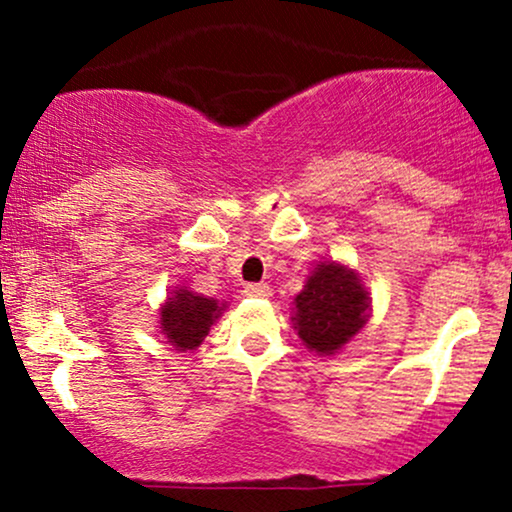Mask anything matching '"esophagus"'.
Segmentation results:
<instances>
[{
  "instance_id": "esophagus-1",
  "label": "esophagus",
  "mask_w": 512,
  "mask_h": 512,
  "mask_svg": "<svg viewBox=\"0 0 512 512\" xmlns=\"http://www.w3.org/2000/svg\"><path fill=\"white\" fill-rule=\"evenodd\" d=\"M245 296L269 298V296H272V289H269V284H248V286H245Z\"/></svg>"
}]
</instances>
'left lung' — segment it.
Segmentation results:
<instances>
[{
	"mask_svg": "<svg viewBox=\"0 0 512 512\" xmlns=\"http://www.w3.org/2000/svg\"><path fill=\"white\" fill-rule=\"evenodd\" d=\"M293 327L310 351L330 356L368 322L370 298L354 269L320 262L293 298Z\"/></svg>",
	"mask_w": 512,
	"mask_h": 512,
	"instance_id": "1",
	"label": "left lung"
}]
</instances>
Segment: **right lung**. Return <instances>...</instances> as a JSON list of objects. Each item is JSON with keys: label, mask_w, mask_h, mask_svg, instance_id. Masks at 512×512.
I'll return each mask as SVG.
<instances>
[{"label": "right lung", "mask_w": 512, "mask_h": 512, "mask_svg": "<svg viewBox=\"0 0 512 512\" xmlns=\"http://www.w3.org/2000/svg\"><path fill=\"white\" fill-rule=\"evenodd\" d=\"M223 308L226 303L219 305L214 298L199 296V293L187 291L185 286L182 289L175 286L161 308V332L178 351L197 349L209 334L211 325L219 320Z\"/></svg>", "instance_id": "right-lung-1"}]
</instances>
